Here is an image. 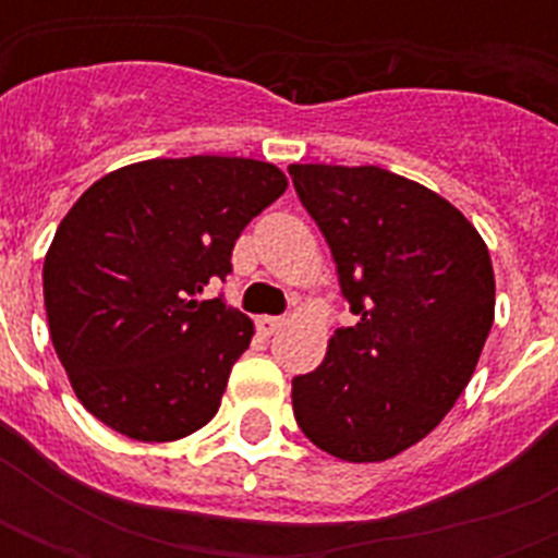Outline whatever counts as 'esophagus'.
<instances>
[{
	"instance_id": "34e87169",
	"label": "esophagus",
	"mask_w": 558,
	"mask_h": 558,
	"mask_svg": "<svg viewBox=\"0 0 558 558\" xmlns=\"http://www.w3.org/2000/svg\"><path fill=\"white\" fill-rule=\"evenodd\" d=\"M280 327H283V318H278V315H260V318H257V330H260L263 336H271V332H278Z\"/></svg>"
}]
</instances>
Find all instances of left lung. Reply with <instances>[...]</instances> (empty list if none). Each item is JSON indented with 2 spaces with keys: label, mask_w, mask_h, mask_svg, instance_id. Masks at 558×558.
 <instances>
[{
  "label": "left lung",
  "mask_w": 558,
  "mask_h": 558,
  "mask_svg": "<svg viewBox=\"0 0 558 558\" xmlns=\"http://www.w3.org/2000/svg\"><path fill=\"white\" fill-rule=\"evenodd\" d=\"M339 269L353 327L292 379L301 432L332 458L379 463L458 402L495 318L489 248L440 193L390 170L289 165Z\"/></svg>",
  "instance_id": "1"
}]
</instances>
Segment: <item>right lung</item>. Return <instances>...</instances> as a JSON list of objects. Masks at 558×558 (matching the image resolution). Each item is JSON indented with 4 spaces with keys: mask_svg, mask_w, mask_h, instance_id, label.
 I'll list each match as a JSON object with an SVG mask.
<instances>
[{
    "mask_svg": "<svg viewBox=\"0 0 558 558\" xmlns=\"http://www.w3.org/2000/svg\"><path fill=\"white\" fill-rule=\"evenodd\" d=\"M269 161L126 165L65 214L43 263L51 344L83 408L142 442L182 440L219 411L254 336L222 298L236 236L287 191Z\"/></svg>",
    "mask_w": 558,
    "mask_h": 558,
    "instance_id": "1",
    "label": "right lung"
}]
</instances>
